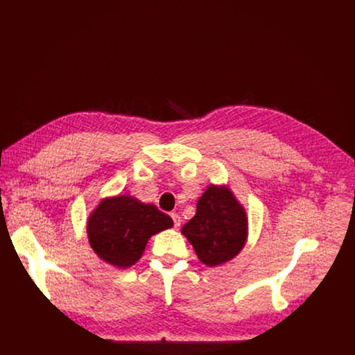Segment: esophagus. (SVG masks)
<instances>
[{
    "label": "esophagus",
    "mask_w": 355,
    "mask_h": 355,
    "mask_svg": "<svg viewBox=\"0 0 355 355\" xmlns=\"http://www.w3.org/2000/svg\"><path fill=\"white\" fill-rule=\"evenodd\" d=\"M171 218H173V220H174V226H175V229H178V227H180V225H181V216H180L178 214H171Z\"/></svg>",
    "instance_id": "esophagus-1"
}]
</instances>
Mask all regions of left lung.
Listing matches in <instances>:
<instances>
[{
	"label": "left lung",
	"instance_id": "obj_1",
	"mask_svg": "<svg viewBox=\"0 0 355 355\" xmlns=\"http://www.w3.org/2000/svg\"><path fill=\"white\" fill-rule=\"evenodd\" d=\"M181 234L192 244L198 260L207 267H219L233 260L245 245L248 218L227 185L209 184L196 202V214Z\"/></svg>",
	"mask_w": 355,
	"mask_h": 355
}]
</instances>
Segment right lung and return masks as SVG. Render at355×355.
Instances as JSON below:
<instances>
[{
  "label": "right lung",
  "instance_id": "add662e5",
  "mask_svg": "<svg viewBox=\"0 0 355 355\" xmlns=\"http://www.w3.org/2000/svg\"><path fill=\"white\" fill-rule=\"evenodd\" d=\"M173 226L156 205L125 193L99 200L87 219V237L99 260L126 270L140 260L151 236Z\"/></svg>",
  "mask_w": 355,
  "mask_h": 355
}]
</instances>
